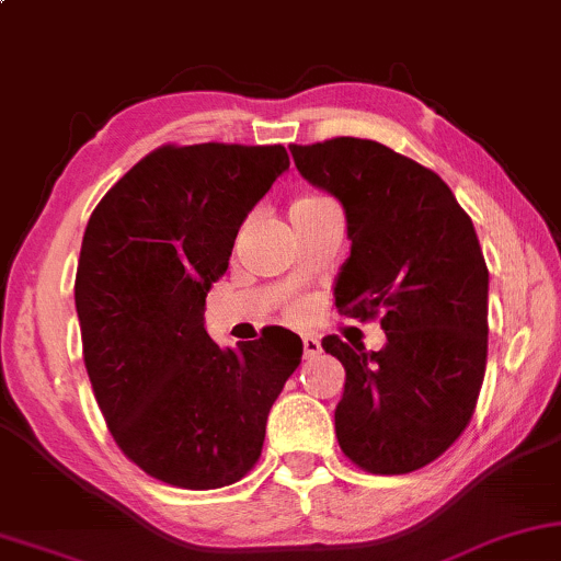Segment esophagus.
<instances>
[{
	"mask_svg": "<svg viewBox=\"0 0 561 561\" xmlns=\"http://www.w3.org/2000/svg\"><path fill=\"white\" fill-rule=\"evenodd\" d=\"M302 354L305 358H316L320 354V341L316 335H302Z\"/></svg>",
	"mask_w": 561,
	"mask_h": 561,
	"instance_id": "1",
	"label": "esophagus"
}]
</instances>
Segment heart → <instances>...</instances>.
I'll return each instance as SVG.
<instances>
[{"label": "heart", "instance_id": "1", "mask_svg": "<svg viewBox=\"0 0 561 561\" xmlns=\"http://www.w3.org/2000/svg\"><path fill=\"white\" fill-rule=\"evenodd\" d=\"M305 199H316V197H302V199H297V203H305ZM295 312H300V308H295Z\"/></svg>", "mask_w": 561, "mask_h": 561}]
</instances>
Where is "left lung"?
Segmentation results:
<instances>
[{
  "mask_svg": "<svg viewBox=\"0 0 561 561\" xmlns=\"http://www.w3.org/2000/svg\"><path fill=\"white\" fill-rule=\"evenodd\" d=\"M295 167L346 213L341 316L377 318L379 351L325 335L346 369L335 436L371 474L438 459L472 421L488 364V266L469 215L431 169L377 140L289 146Z\"/></svg>",
  "mask_w": 561,
  "mask_h": 561,
  "instance_id": "1",
  "label": "left lung"
}]
</instances>
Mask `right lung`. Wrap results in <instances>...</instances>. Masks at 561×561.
Listing matches in <instances>:
<instances>
[{
  "instance_id": "obj_1",
  "label": "right lung",
  "mask_w": 561,
  "mask_h": 561,
  "mask_svg": "<svg viewBox=\"0 0 561 561\" xmlns=\"http://www.w3.org/2000/svg\"><path fill=\"white\" fill-rule=\"evenodd\" d=\"M289 169L285 146H161L87 222L77 316L89 382L125 457L156 480L218 490L256 465L302 341L272 325L220 348L205 297L245 215Z\"/></svg>"
}]
</instances>
